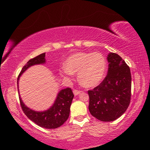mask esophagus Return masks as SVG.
Segmentation results:
<instances>
[{
  "label": "esophagus",
  "instance_id": "obj_1",
  "mask_svg": "<svg viewBox=\"0 0 150 150\" xmlns=\"http://www.w3.org/2000/svg\"><path fill=\"white\" fill-rule=\"evenodd\" d=\"M73 94H74L75 95H78L79 94L81 93V91H78V90H76V89H74V90H73Z\"/></svg>",
  "mask_w": 150,
  "mask_h": 150
}]
</instances>
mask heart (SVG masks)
<instances>
[{
  "mask_svg": "<svg viewBox=\"0 0 150 150\" xmlns=\"http://www.w3.org/2000/svg\"><path fill=\"white\" fill-rule=\"evenodd\" d=\"M106 70V61L100 53L79 52L67 58L60 75L67 78L78 72L80 84L85 87H93L103 80Z\"/></svg>",
  "mask_w": 150,
  "mask_h": 150,
  "instance_id": "b5f03b06",
  "label": "heart"
}]
</instances>
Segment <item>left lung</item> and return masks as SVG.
Wrapping results in <instances>:
<instances>
[{
  "instance_id": "obj_1",
  "label": "left lung",
  "mask_w": 150,
  "mask_h": 150,
  "mask_svg": "<svg viewBox=\"0 0 150 150\" xmlns=\"http://www.w3.org/2000/svg\"><path fill=\"white\" fill-rule=\"evenodd\" d=\"M108 74L103 82L88 91L91 115L103 122L116 120L125 112L130 103L132 77L130 67L120 55L107 56Z\"/></svg>"
}]
</instances>
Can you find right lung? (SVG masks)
Masks as SVG:
<instances>
[{"instance_id":"add662e5","label":"right lung","mask_w":150,"mask_h":150,"mask_svg":"<svg viewBox=\"0 0 150 150\" xmlns=\"http://www.w3.org/2000/svg\"><path fill=\"white\" fill-rule=\"evenodd\" d=\"M45 57V53H44L30 59L24 66L17 79L18 91L20 105L27 117L42 128L55 129L63 125L69 116L70 106L74 97V95L71 88H65L61 90L57 94L54 103L50 108L44 111H35L25 105L20 95L18 89V81L22 73H24L29 67L33 65L44 64L46 62Z\"/></svg>"}]
</instances>
